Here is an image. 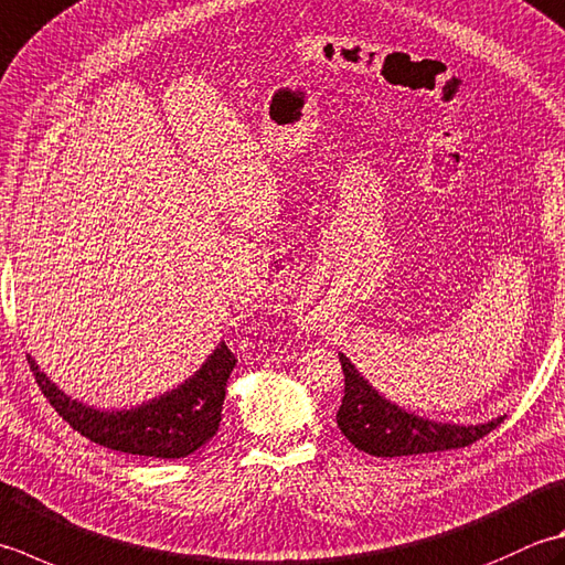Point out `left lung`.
Returning a JSON list of instances; mask_svg holds the SVG:
<instances>
[{
  "instance_id": "8db88e82",
  "label": "left lung",
  "mask_w": 565,
  "mask_h": 565,
  "mask_svg": "<svg viewBox=\"0 0 565 565\" xmlns=\"http://www.w3.org/2000/svg\"><path fill=\"white\" fill-rule=\"evenodd\" d=\"M340 364L345 372V396L338 408V428L352 446L370 456L402 458L466 448L504 422V416L475 426L430 422L386 399L342 352Z\"/></svg>"
}]
</instances>
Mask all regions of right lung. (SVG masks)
<instances>
[{"label": "right lung", "instance_id": "right-lung-1", "mask_svg": "<svg viewBox=\"0 0 565 565\" xmlns=\"http://www.w3.org/2000/svg\"><path fill=\"white\" fill-rule=\"evenodd\" d=\"M41 392L77 434L109 450L175 460L205 446L217 434L235 355L225 342L210 352L201 370L173 390L131 408H95L58 390L29 355Z\"/></svg>", "mask_w": 565, "mask_h": 565}]
</instances>
